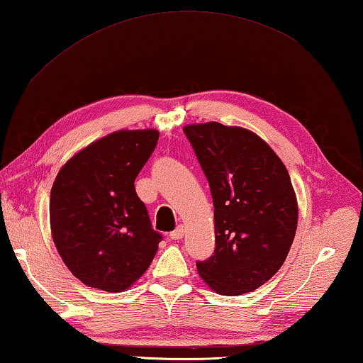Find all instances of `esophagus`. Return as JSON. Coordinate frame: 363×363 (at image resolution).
<instances>
[{"label":"esophagus","mask_w":363,"mask_h":363,"mask_svg":"<svg viewBox=\"0 0 363 363\" xmlns=\"http://www.w3.org/2000/svg\"><path fill=\"white\" fill-rule=\"evenodd\" d=\"M184 232H186L184 230V225H177L176 229L169 233V238L171 240H181V238L184 237Z\"/></svg>","instance_id":"34e87169"}]
</instances>
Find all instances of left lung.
I'll return each instance as SVG.
<instances>
[{
    "instance_id": "left-lung-1",
    "label": "left lung",
    "mask_w": 363,
    "mask_h": 363,
    "mask_svg": "<svg viewBox=\"0 0 363 363\" xmlns=\"http://www.w3.org/2000/svg\"><path fill=\"white\" fill-rule=\"evenodd\" d=\"M210 182L216 247L196 262L214 291L237 296L272 279L298 225L290 174L275 152L245 128L210 121L184 128Z\"/></svg>"
}]
</instances>
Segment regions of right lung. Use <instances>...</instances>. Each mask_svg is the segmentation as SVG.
<instances>
[{
  "mask_svg": "<svg viewBox=\"0 0 363 363\" xmlns=\"http://www.w3.org/2000/svg\"><path fill=\"white\" fill-rule=\"evenodd\" d=\"M157 130L115 131L60 168L51 189L54 243L84 285L118 293L147 269L162 242L134 181L155 150Z\"/></svg>",
  "mask_w": 363,
  "mask_h": 363,
  "instance_id": "add662e5",
  "label": "right lung"
}]
</instances>
